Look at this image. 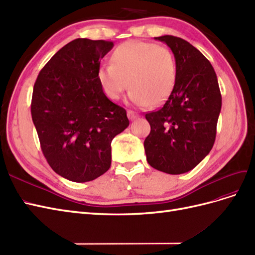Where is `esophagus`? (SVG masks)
I'll return each mask as SVG.
<instances>
[{
    "instance_id": "1",
    "label": "esophagus",
    "mask_w": 255,
    "mask_h": 255,
    "mask_svg": "<svg viewBox=\"0 0 255 255\" xmlns=\"http://www.w3.org/2000/svg\"><path fill=\"white\" fill-rule=\"evenodd\" d=\"M127 115L129 117V120H131V121H134V120H136L139 117V115L136 114L135 112H133V111H131V110H128L127 111Z\"/></svg>"
}]
</instances>
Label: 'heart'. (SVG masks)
<instances>
[{"label":"heart","instance_id":"heart-1","mask_svg":"<svg viewBox=\"0 0 255 255\" xmlns=\"http://www.w3.org/2000/svg\"><path fill=\"white\" fill-rule=\"evenodd\" d=\"M98 80L112 100H119L130 84L129 100L145 108L164 102L170 96L177 82V64L166 46L128 41L114 50L112 63L100 65Z\"/></svg>","mask_w":255,"mask_h":255}]
</instances>
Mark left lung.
<instances>
[{
    "label": "left lung",
    "instance_id": "left-lung-1",
    "mask_svg": "<svg viewBox=\"0 0 255 255\" xmlns=\"http://www.w3.org/2000/svg\"><path fill=\"white\" fill-rule=\"evenodd\" d=\"M175 58L177 82L164 106L145 114L151 132L144 140L146 160L169 174L192 170L211 151L222 107L218 77L210 61L181 37H155Z\"/></svg>",
    "mask_w": 255,
    "mask_h": 255
}]
</instances>
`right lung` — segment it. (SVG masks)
Returning a JSON list of instances; mask_svg holds the SVG:
<instances>
[{
    "mask_svg": "<svg viewBox=\"0 0 255 255\" xmlns=\"http://www.w3.org/2000/svg\"><path fill=\"white\" fill-rule=\"evenodd\" d=\"M114 43L76 38L50 58L33 87L31 115L53 170L88 182L111 167V142L129 126L126 110L104 95L100 61Z\"/></svg>",
    "mask_w": 255,
    "mask_h": 255,
    "instance_id": "1",
    "label": "right lung"
}]
</instances>
